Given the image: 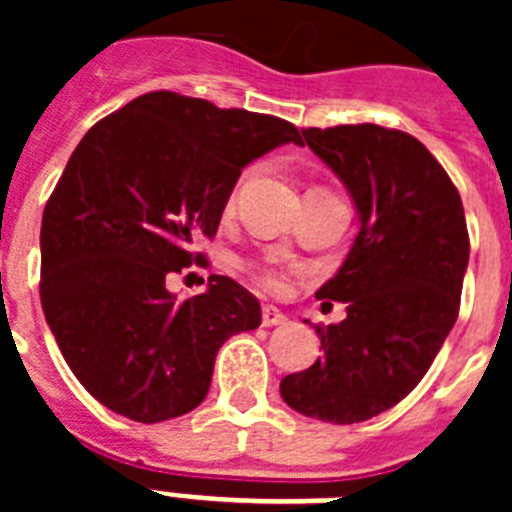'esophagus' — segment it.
Returning <instances> with one entry per match:
<instances>
[{
	"instance_id": "esophagus-1",
	"label": "esophagus",
	"mask_w": 512,
	"mask_h": 512,
	"mask_svg": "<svg viewBox=\"0 0 512 512\" xmlns=\"http://www.w3.org/2000/svg\"><path fill=\"white\" fill-rule=\"evenodd\" d=\"M284 320L287 318H284L282 312H279L274 305L261 307V325H264V328H271V325H284Z\"/></svg>"
}]
</instances>
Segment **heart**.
I'll use <instances>...</instances> for the list:
<instances>
[{
	"label": "heart",
	"instance_id": "heart-1",
	"mask_svg": "<svg viewBox=\"0 0 512 512\" xmlns=\"http://www.w3.org/2000/svg\"><path fill=\"white\" fill-rule=\"evenodd\" d=\"M251 271H253V277L259 279V282L264 284V287H269V289H279V287H282L284 279H282V274H279L277 269H271V266L253 264Z\"/></svg>",
	"mask_w": 512,
	"mask_h": 512
}]
</instances>
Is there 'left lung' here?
Here are the masks:
<instances>
[{"mask_svg":"<svg viewBox=\"0 0 512 512\" xmlns=\"http://www.w3.org/2000/svg\"><path fill=\"white\" fill-rule=\"evenodd\" d=\"M346 184L361 228L318 300L346 320L315 325L318 361L279 384L284 402L325 423H361L408 397L459 318L469 233L454 182L413 135L374 122L305 128ZM323 302V305H330Z\"/></svg>","mask_w":512,"mask_h":512,"instance_id":"8db88e82","label":"left lung"}]
</instances>
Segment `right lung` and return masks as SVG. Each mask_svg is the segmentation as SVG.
<instances>
[{
  "label": "right lung",
  "mask_w": 512,
  "mask_h": 512,
  "mask_svg": "<svg viewBox=\"0 0 512 512\" xmlns=\"http://www.w3.org/2000/svg\"><path fill=\"white\" fill-rule=\"evenodd\" d=\"M292 122L207 99L148 92L81 138L40 225V302L63 359L104 408L138 423L179 418L205 400L215 356L261 325L259 300L212 274L176 302L171 274L205 261L243 166Z\"/></svg>",
  "instance_id": "1"
}]
</instances>
